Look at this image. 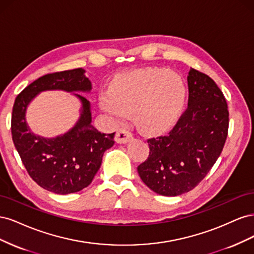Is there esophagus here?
Listing matches in <instances>:
<instances>
[{"label":"esophagus","instance_id":"34e87169","mask_svg":"<svg viewBox=\"0 0 254 254\" xmlns=\"http://www.w3.org/2000/svg\"><path fill=\"white\" fill-rule=\"evenodd\" d=\"M132 137V134L126 129H120L115 135V141L120 144H126Z\"/></svg>","mask_w":254,"mask_h":254}]
</instances>
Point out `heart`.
<instances>
[{
	"label": "heart",
	"mask_w": 254,
	"mask_h": 254,
	"mask_svg": "<svg viewBox=\"0 0 254 254\" xmlns=\"http://www.w3.org/2000/svg\"><path fill=\"white\" fill-rule=\"evenodd\" d=\"M184 98L186 86L180 76L166 68L149 67L121 76L112 91L102 93L101 108L115 123L134 112L137 126L146 132H156L177 119Z\"/></svg>",
	"instance_id": "1"
}]
</instances>
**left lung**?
Instances as JSON below:
<instances>
[{"mask_svg": "<svg viewBox=\"0 0 254 254\" xmlns=\"http://www.w3.org/2000/svg\"><path fill=\"white\" fill-rule=\"evenodd\" d=\"M189 105L165 135L147 140L149 156L137 166L155 193L178 196L193 190L216 162L228 135L226 98L209 76L190 68Z\"/></svg>", "mask_w": 254, "mask_h": 254, "instance_id": "8db88e82", "label": "left lung"}]
</instances>
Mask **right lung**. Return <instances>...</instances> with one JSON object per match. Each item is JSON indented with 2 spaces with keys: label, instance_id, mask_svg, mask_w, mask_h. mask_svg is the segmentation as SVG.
Wrapping results in <instances>:
<instances>
[{
  "label": "right lung",
  "instance_id": "obj_1",
  "mask_svg": "<svg viewBox=\"0 0 254 254\" xmlns=\"http://www.w3.org/2000/svg\"><path fill=\"white\" fill-rule=\"evenodd\" d=\"M84 73L79 67L44 75L21 92L12 108V141L28 175L38 186L59 195L87 188L102 165L104 152L114 144V132L102 133L92 125L91 104L79 94L92 90ZM51 89L73 93L82 107L79 121L68 132L49 139L29 129L26 110L38 94Z\"/></svg>",
  "mask_w": 254,
  "mask_h": 254
}]
</instances>
